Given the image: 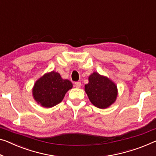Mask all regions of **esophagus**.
<instances>
[{"mask_svg":"<svg viewBox=\"0 0 156 156\" xmlns=\"http://www.w3.org/2000/svg\"><path fill=\"white\" fill-rule=\"evenodd\" d=\"M75 85L76 88H80L81 86V83L80 82V81H76L75 83Z\"/></svg>","mask_w":156,"mask_h":156,"instance_id":"esophagus-1","label":"esophagus"}]
</instances>
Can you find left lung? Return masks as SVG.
<instances>
[{
	"label": "left lung",
	"instance_id": "left-lung-1",
	"mask_svg": "<svg viewBox=\"0 0 156 156\" xmlns=\"http://www.w3.org/2000/svg\"><path fill=\"white\" fill-rule=\"evenodd\" d=\"M88 83L85 85V91L93 105L105 109L115 102L117 88L108 78L93 73L88 77Z\"/></svg>",
	"mask_w": 156,
	"mask_h": 156
}]
</instances>
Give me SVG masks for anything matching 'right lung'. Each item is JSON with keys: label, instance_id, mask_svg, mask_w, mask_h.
I'll return each mask as SVG.
<instances>
[{"label": "right lung", "instance_id": "right-lung-1", "mask_svg": "<svg viewBox=\"0 0 156 156\" xmlns=\"http://www.w3.org/2000/svg\"><path fill=\"white\" fill-rule=\"evenodd\" d=\"M73 83L68 80H63L56 72L47 73L35 83L33 95L38 104L44 107H52L59 104Z\"/></svg>", "mask_w": 156, "mask_h": 156}]
</instances>
